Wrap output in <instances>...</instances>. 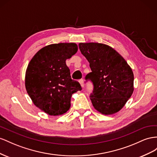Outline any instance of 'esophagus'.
Returning a JSON list of instances; mask_svg holds the SVG:
<instances>
[{"label": "esophagus", "instance_id": "34e87169", "mask_svg": "<svg viewBox=\"0 0 157 157\" xmlns=\"http://www.w3.org/2000/svg\"><path fill=\"white\" fill-rule=\"evenodd\" d=\"M79 82L80 83V85H81L82 87H84V83H83V79H79Z\"/></svg>", "mask_w": 157, "mask_h": 157}]
</instances>
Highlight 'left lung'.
Segmentation results:
<instances>
[{"mask_svg":"<svg viewBox=\"0 0 157 157\" xmlns=\"http://www.w3.org/2000/svg\"><path fill=\"white\" fill-rule=\"evenodd\" d=\"M79 50L89 62L86 75L94 85L90 98L100 113L111 115L122 109L134 90L131 67L113 48L98 43H80Z\"/></svg>","mask_w":157,"mask_h":157,"instance_id":"left-lung-1","label":"left lung"}]
</instances>
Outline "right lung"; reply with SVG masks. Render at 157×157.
I'll use <instances>...</instances> for the list:
<instances>
[{"instance_id": "obj_1", "label": "right lung", "mask_w": 157, "mask_h": 157, "mask_svg": "<svg viewBox=\"0 0 157 157\" xmlns=\"http://www.w3.org/2000/svg\"><path fill=\"white\" fill-rule=\"evenodd\" d=\"M78 49L74 43L49 44L35 54L26 69L27 93L33 103L48 115L65 114L72 94L82 90L79 83L71 79L66 64Z\"/></svg>"}]
</instances>
